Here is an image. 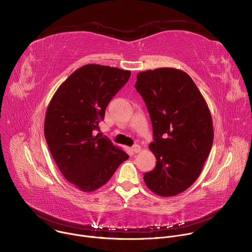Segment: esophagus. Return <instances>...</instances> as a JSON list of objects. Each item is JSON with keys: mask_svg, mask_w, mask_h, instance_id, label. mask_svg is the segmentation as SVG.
I'll use <instances>...</instances> for the list:
<instances>
[{"mask_svg": "<svg viewBox=\"0 0 252 252\" xmlns=\"http://www.w3.org/2000/svg\"><path fill=\"white\" fill-rule=\"evenodd\" d=\"M132 151H133V153L137 154V153H139V152L141 151V148H140L138 145H134V146L132 147Z\"/></svg>", "mask_w": 252, "mask_h": 252, "instance_id": "esophagus-1", "label": "esophagus"}]
</instances>
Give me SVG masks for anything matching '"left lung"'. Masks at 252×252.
<instances>
[{
    "label": "left lung",
    "mask_w": 252,
    "mask_h": 252,
    "mask_svg": "<svg viewBox=\"0 0 252 252\" xmlns=\"http://www.w3.org/2000/svg\"><path fill=\"white\" fill-rule=\"evenodd\" d=\"M136 79L153 124L155 139L149 148L157 158L143 179L159 196L182 193L199 176L212 147L208 105L184 70L158 67L140 71Z\"/></svg>",
    "instance_id": "1"
}]
</instances>
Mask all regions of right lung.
I'll return each mask as SVG.
<instances>
[{"label":"right lung","mask_w":252,"mask_h":252,"mask_svg":"<svg viewBox=\"0 0 252 252\" xmlns=\"http://www.w3.org/2000/svg\"><path fill=\"white\" fill-rule=\"evenodd\" d=\"M130 70L89 63L75 70L53 95L45 118V137L63 175L91 192L110 181L128 155L106 137L94 136L113 96Z\"/></svg>","instance_id":"1"}]
</instances>
